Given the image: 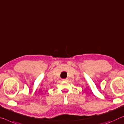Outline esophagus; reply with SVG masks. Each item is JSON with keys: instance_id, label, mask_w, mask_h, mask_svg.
I'll return each instance as SVG.
<instances>
[{"instance_id": "34e87169", "label": "esophagus", "mask_w": 124, "mask_h": 124, "mask_svg": "<svg viewBox=\"0 0 124 124\" xmlns=\"http://www.w3.org/2000/svg\"><path fill=\"white\" fill-rule=\"evenodd\" d=\"M62 80H63V81H66V82H67V81H68V79H67V78H66V79H62Z\"/></svg>"}]
</instances>
